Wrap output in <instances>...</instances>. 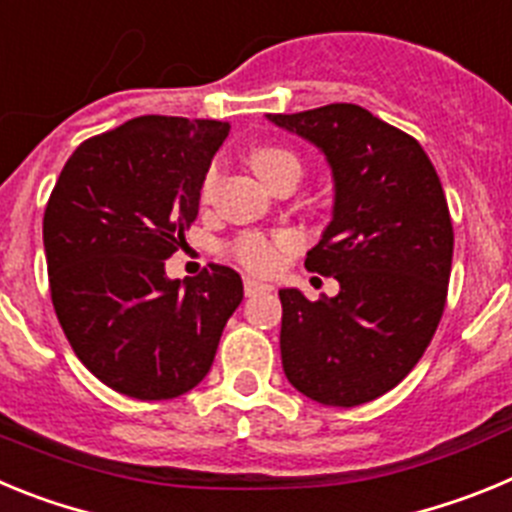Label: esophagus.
<instances>
[{
  "label": "esophagus",
  "mask_w": 512,
  "mask_h": 512,
  "mask_svg": "<svg viewBox=\"0 0 512 512\" xmlns=\"http://www.w3.org/2000/svg\"><path fill=\"white\" fill-rule=\"evenodd\" d=\"M243 289H246V297H253V295H261V292H269V284L259 282V279H243Z\"/></svg>",
  "instance_id": "34e87169"
}]
</instances>
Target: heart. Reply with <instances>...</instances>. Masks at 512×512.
<instances>
[{"mask_svg":"<svg viewBox=\"0 0 512 512\" xmlns=\"http://www.w3.org/2000/svg\"><path fill=\"white\" fill-rule=\"evenodd\" d=\"M251 166L253 171L264 179L266 184L274 182L284 171H300V158L287 148L279 146H259L251 153ZM215 184V169L207 174L205 179V194L210 192ZM297 246V238L287 230L282 233H243L241 238H235L233 243V256L241 261L246 269L259 271V274H269L282 264L284 253H289Z\"/></svg>","mask_w":512,"mask_h":512,"instance_id":"obj_1","label":"heart"}]
</instances>
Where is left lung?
<instances>
[{"instance_id":"8db88e82","label":"left lung","mask_w":512,"mask_h":512,"mask_svg":"<svg viewBox=\"0 0 512 512\" xmlns=\"http://www.w3.org/2000/svg\"><path fill=\"white\" fill-rule=\"evenodd\" d=\"M266 117L318 146L336 187L305 266L341 292L279 289L284 374L320 405L356 408L408 377L436 333L454 256L446 194L418 140L359 104Z\"/></svg>"}]
</instances>
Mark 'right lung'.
Returning <instances> with one entry per match:
<instances>
[{
    "instance_id": "1",
    "label": "right lung",
    "mask_w": 512,
    "mask_h": 512,
    "mask_svg": "<svg viewBox=\"0 0 512 512\" xmlns=\"http://www.w3.org/2000/svg\"><path fill=\"white\" fill-rule=\"evenodd\" d=\"M220 120L143 115L84 140L43 217L51 300L74 354L120 395L171 400L205 379L243 282L230 266L169 279L200 210Z\"/></svg>"
}]
</instances>
